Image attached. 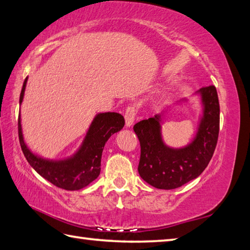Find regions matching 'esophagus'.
<instances>
[{"instance_id": "34e87169", "label": "esophagus", "mask_w": 250, "mask_h": 250, "mask_svg": "<svg viewBox=\"0 0 250 250\" xmlns=\"http://www.w3.org/2000/svg\"><path fill=\"white\" fill-rule=\"evenodd\" d=\"M135 115H137V110L134 109V107H128L125 112V126L130 128L133 125Z\"/></svg>"}]
</instances>
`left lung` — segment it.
<instances>
[{
    "label": "left lung",
    "mask_w": 250,
    "mask_h": 250,
    "mask_svg": "<svg viewBox=\"0 0 250 250\" xmlns=\"http://www.w3.org/2000/svg\"><path fill=\"white\" fill-rule=\"evenodd\" d=\"M203 107L197 133L184 147L166 145L162 137L164 112L135 124L133 130L141 145L139 174L158 189H175L197 178L214 153L220 131V104L215 86L198 90ZM187 101V99H185Z\"/></svg>",
    "instance_id": "1"
}]
</instances>
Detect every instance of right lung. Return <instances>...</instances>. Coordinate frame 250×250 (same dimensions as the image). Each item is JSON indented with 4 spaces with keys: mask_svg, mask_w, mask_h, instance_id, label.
Segmentation results:
<instances>
[{
    "mask_svg": "<svg viewBox=\"0 0 250 250\" xmlns=\"http://www.w3.org/2000/svg\"><path fill=\"white\" fill-rule=\"evenodd\" d=\"M22 84L20 104L22 103L27 84ZM125 125V118L117 112H101L95 116L87 133L73 155L64 160H48L38 156L27 146L22 135L21 112L18 117V137L21 151L27 162L38 174L59 188L80 190L88 186L101 174V162L104 146L113 133Z\"/></svg>",
    "mask_w": 250,
    "mask_h": 250,
    "instance_id": "right-lung-1",
    "label": "right lung"
}]
</instances>
